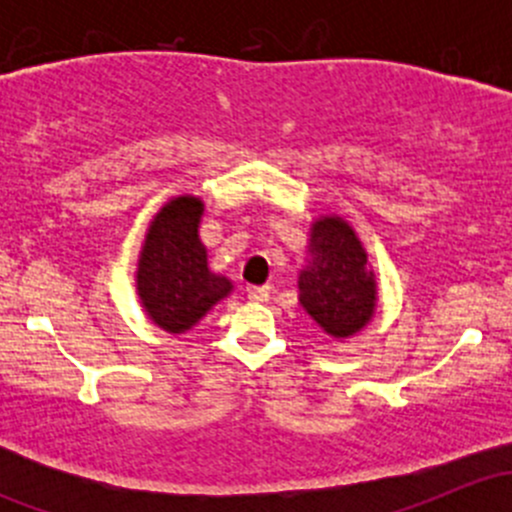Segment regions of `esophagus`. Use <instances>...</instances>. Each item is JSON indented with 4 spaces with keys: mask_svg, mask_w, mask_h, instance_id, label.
Wrapping results in <instances>:
<instances>
[{
    "mask_svg": "<svg viewBox=\"0 0 512 512\" xmlns=\"http://www.w3.org/2000/svg\"><path fill=\"white\" fill-rule=\"evenodd\" d=\"M247 297H250V302H267L270 299V287H250L247 289Z\"/></svg>",
    "mask_w": 512,
    "mask_h": 512,
    "instance_id": "esophagus-1",
    "label": "esophagus"
}]
</instances>
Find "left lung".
<instances>
[{
  "label": "left lung",
  "instance_id": "1",
  "mask_svg": "<svg viewBox=\"0 0 512 512\" xmlns=\"http://www.w3.org/2000/svg\"><path fill=\"white\" fill-rule=\"evenodd\" d=\"M309 255L299 272V302L327 334L352 337L376 307L374 272L359 237L342 218H322L312 225Z\"/></svg>",
  "mask_w": 512,
  "mask_h": 512
}]
</instances>
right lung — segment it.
<instances>
[{"mask_svg": "<svg viewBox=\"0 0 512 512\" xmlns=\"http://www.w3.org/2000/svg\"><path fill=\"white\" fill-rule=\"evenodd\" d=\"M203 203L193 195L170 200L148 227L138 260V294L148 317L165 332L180 334L227 297L232 282L213 275L198 237Z\"/></svg>", "mask_w": 512, "mask_h": 512, "instance_id": "right-lung-1", "label": "right lung"}]
</instances>
